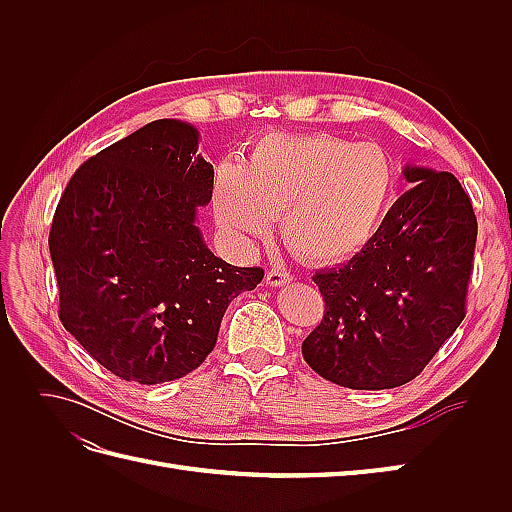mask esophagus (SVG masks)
I'll use <instances>...</instances> for the list:
<instances>
[{"label": "esophagus", "instance_id": "obj_1", "mask_svg": "<svg viewBox=\"0 0 512 512\" xmlns=\"http://www.w3.org/2000/svg\"><path fill=\"white\" fill-rule=\"evenodd\" d=\"M265 280H267L269 286H284V284L292 282V275L284 269H269Z\"/></svg>", "mask_w": 512, "mask_h": 512}]
</instances>
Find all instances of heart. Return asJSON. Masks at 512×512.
Instances as JSON below:
<instances>
[{
  "mask_svg": "<svg viewBox=\"0 0 512 512\" xmlns=\"http://www.w3.org/2000/svg\"><path fill=\"white\" fill-rule=\"evenodd\" d=\"M397 190L393 158L376 143L333 134H269L245 164L220 162L213 179L215 220L239 243L269 235L307 262H339L376 237Z\"/></svg>",
  "mask_w": 512,
  "mask_h": 512,
  "instance_id": "1",
  "label": "heart"
}]
</instances>
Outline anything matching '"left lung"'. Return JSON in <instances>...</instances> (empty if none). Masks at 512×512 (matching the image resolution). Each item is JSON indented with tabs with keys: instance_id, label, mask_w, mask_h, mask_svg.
Here are the masks:
<instances>
[{
	"instance_id": "obj_1",
	"label": "left lung",
	"mask_w": 512,
	"mask_h": 512,
	"mask_svg": "<svg viewBox=\"0 0 512 512\" xmlns=\"http://www.w3.org/2000/svg\"><path fill=\"white\" fill-rule=\"evenodd\" d=\"M401 194L363 250L314 275L324 316L305 337L318 376L356 391L414 380L466 318L476 215L451 173L406 166Z\"/></svg>"
}]
</instances>
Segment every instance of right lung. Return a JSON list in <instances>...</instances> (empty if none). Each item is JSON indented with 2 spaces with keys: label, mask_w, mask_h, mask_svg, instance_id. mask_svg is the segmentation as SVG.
Instances as JSON below:
<instances>
[{
  "label": "right lung",
  "mask_w": 512,
  "mask_h": 512,
  "mask_svg": "<svg viewBox=\"0 0 512 512\" xmlns=\"http://www.w3.org/2000/svg\"><path fill=\"white\" fill-rule=\"evenodd\" d=\"M196 149L190 123L151 121L81 164L53 215L59 320L121 380L190 374L228 303L265 277L205 245L196 211L211 200L213 166Z\"/></svg>",
  "instance_id": "right-lung-1"
}]
</instances>
